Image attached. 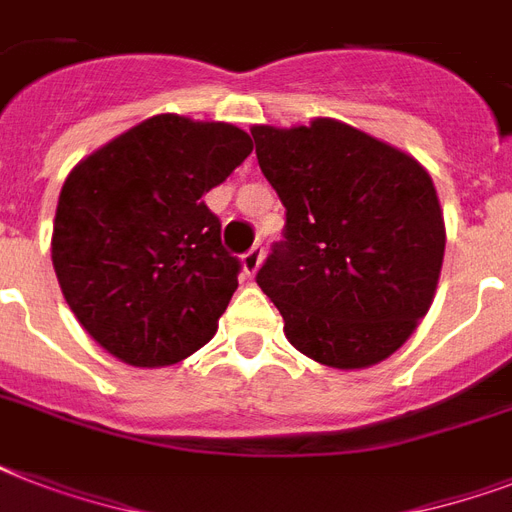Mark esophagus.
I'll list each match as a JSON object with an SVG mask.
<instances>
[{
	"label": "esophagus",
	"mask_w": 512,
	"mask_h": 512,
	"mask_svg": "<svg viewBox=\"0 0 512 512\" xmlns=\"http://www.w3.org/2000/svg\"><path fill=\"white\" fill-rule=\"evenodd\" d=\"M260 265H263V247L257 244V247H252L247 252V255L241 257V268H244V276H255L257 271H260Z\"/></svg>",
	"instance_id": "34e87169"
}]
</instances>
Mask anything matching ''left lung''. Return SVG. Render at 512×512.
Returning <instances> with one entry per match:
<instances>
[{
	"label": "left lung",
	"instance_id": "obj_1",
	"mask_svg": "<svg viewBox=\"0 0 512 512\" xmlns=\"http://www.w3.org/2000/svg\"><path fill=\"white\" fill-rule=\"evenodd\" d=\"M249 132L287 207V241L257 273L284 335L332 369L380 364L430 311L444 265V212L428 170L327 116Z\"/></svg>",
	"mask_w": 512,
	"mask_h": 512
}]
</instances>
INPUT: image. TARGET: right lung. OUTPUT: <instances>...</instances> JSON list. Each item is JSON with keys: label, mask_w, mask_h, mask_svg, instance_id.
I'll use <instances>...</instances> for the list:
<instances>
[{"label": "right lung", "mask_w": 512, "mask_h": 512, "mask_svg": "<svg viewBox=\"0 0 512 512\" xmlns=\"http://www.w3.org/2000/svg\"><path fill=\"white\" fill-rule=\"evenodd\" d=\"M228 122L156 114L84 156L60 188L52 268L84 332L140 369L207 345L239 287V260L204 204L247 156Z\"/></svg>", "instance_id": "1"}]
</instances>
